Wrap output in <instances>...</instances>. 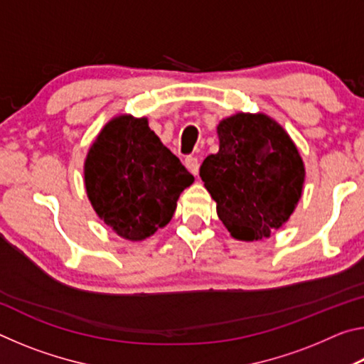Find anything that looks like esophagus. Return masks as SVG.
<instances>
[{"instance_id": "obj_1", "label": "esophagus", "mask_w": 364, "mask_h": 364, "mask_svg": "<svg viewBox=\"0 0 364 364\" xmlns=\"http://www.w3.org/2000/svg\"><path fill=\"white\" fill-rule=\"evenodd\" d=\"M184 165H186V168H188L193 175L199 173L200 164H199V159H197V157H194V156L186 157V159H184Z\"/></svg>"}]
</instances>
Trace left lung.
Returning a JSON list of instances; mask_svg holds the SVG:
<instances>
[{"instance_id": "obj_1", "label": "left lung", "mask_w": 364, "mask_h": 364, "mask_svg": "<svg viewBox=\"0 0 364 364\" xmlns=\"http://www.w3.org/2000/svg\"><path fill=\"white\" fill-rule=\"evenodd\" d=\"M217 133L220 149L202 162L200 178L218 218L239 241L269 237L291 217L304 189L297 146L264 114L228 117Z\"/></svg>"}]
</instances>
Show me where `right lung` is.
Returning <instances> with one entry per match:
<instances>
[{"mask_svg": "<svg viewBox=\"0 0 364 364\" xmlns=\"http://www.w3.org/2000/svg\"><path fill=\"white\" fill-rule=\"evenodd\" d=\"M193 181L146 117H114L85 160L91 205L110 230L128 241H143L167 225L178 197Z\"/></svg>", "mask_w": 364, "mask_h": 364, "instance_id": "add662e5", "label": "right lung"}]
</instances>
